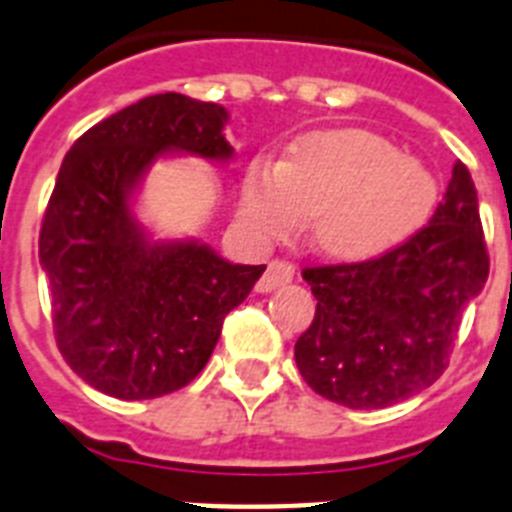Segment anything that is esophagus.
<instances>
[{"instance_id":"1","label":"esophagus","mask_w":512,"mask_h":512,"mask_svg":"<svg viewBox=\"0 0 512 512\" xmlns=\"http://www.w3.org/2000/svg\"><path fill=\"white\" fill-rule=\"evenodd\" d=\"M292 278H294L292 263H286V260H273V263L268 265V270L263 273V278L255 284V289L260 294H268L273 292V289H278V286L289 284Z\"/></svg>"}]
</instances>
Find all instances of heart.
I'll list each match as a JSON object with an SVG mask.
<instances>
[{
  "label": "heart",
  "mask_w": 512,
  "mask_h": 512,
  "mask_svg": "<svg viewBox=\"0 0 512 512\" xmlns=\"http://www.w3.org/2000/svg\"><path fill=\"white\" fill-rule=\"evenodd\" d=\"M439 205V181L384 136L339 128L289 147L286 162L257 157L244 173L239 218L257 242L284 239L315 215V244L368 260L418 234Z\"/></svg>",
  "instance_id": "obj_1"
}]
</instances>
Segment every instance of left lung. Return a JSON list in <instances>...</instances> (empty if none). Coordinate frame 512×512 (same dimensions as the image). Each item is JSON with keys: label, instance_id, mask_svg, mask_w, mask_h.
Returning a JSON list of instances; mask_svg holds the SVG:
<instances>
[{"label": "left lung", "instance_id": "obj_1", "mask_svg": "<svg viewBox=\"0 0 512 512\" xmlns=\"http://www.w3.org/2000/svg\"><path fill=\"white\" fill-rule=\"evenodd\" d=\"M489 276L476 186L455 162L444 199L400 247L365 263L305 268L318 305L294 344L307 386L336 405L376 410L442 376L460 318Z\"/></svg>", "mask_w": 512, "mask_h": 512}]
</instances>
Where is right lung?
<instances>
[{"instance_id":"obj_1","label":"right lung","mask_w":512,"mask_h":512,"mask_svg":"<svg viewBox=\"0 0 512 512\" xmlns=\"http://www.w3.org/2000/svg\"><path fill=\"white\" fill-rule=\"evenodd\" d=\"M226 107L176 91L139 99L70 147L39 234L54 339L89 386L155 400L207 365L223 318L265 265H234L197 239L155 242L131 197L162 155L234 157Z\"/></svg>"}]
</instances>
